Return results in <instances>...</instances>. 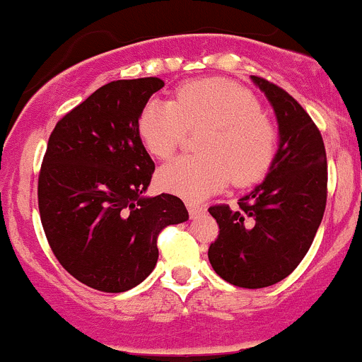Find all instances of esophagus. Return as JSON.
I'll use <instances>...</instances> for the list:
<instances>
[{"mask_svg": "<svg viewBox=\"0 0 362 362\" xmlns=\"http://www.w3.org/2000/svg\"><path fill=\"white\" fill-rule=\"evenodd\" d=\"M186 207H188V213L192 218L199 216V214L204 211V206H200V204H195V202H189V200H186Z\"/></svg>", "mask_w": 362, "mask_h": 362, "instance_id": "obj_1", "label": "esophagus"}]
</instances>
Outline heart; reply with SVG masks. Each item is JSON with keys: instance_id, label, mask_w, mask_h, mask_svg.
I'll return each mask as SVG.
<instances>
[{"instance_id": "b5f03b06", "label": "heart", "mask_w": 362, "mask_h": 362, "mask_svg": "<svg viewBox=\"0 0 362 362\" xmlns=\"http://www.w3.org/2000/svg\"><path fill=\"white\" fill-rule=\"evenodd\" d=\"M188 128H206L199 141L202 156H180L156 174L167 193L202 200L230 182L248 186L271 169L278 132L262 114L259 100L223 78L192 81L176 89V98H153L139 114V137L155 158H169Z\"/></svg>"}]
</instances>
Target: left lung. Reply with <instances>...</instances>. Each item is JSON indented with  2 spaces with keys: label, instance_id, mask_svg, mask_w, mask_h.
<instances>
[{
  "label": "left lung",
  "instance_id": "obj_1",
  "mask_svg": "<svg viewBox=\"0 0 362 362\" xmlns=\"http://www.w3.org/2000/svg\"><path fill=\"white\" fill-rule=\"evenodd\" d=\"M276 114L278 149L260 185L238 209L209 207L220 235L209 246L214 273L243 288H264L287 278L313 243L327 199L322 135L306 110L278 86L252 75Z\"/></svg>",
  "mask_w": 362,
  "mask_h": 362
}]
</instances>
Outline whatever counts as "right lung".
Instances as JSON below:
<instances>
[{"label":"right lung","instance_id":"1","mask_svg":"<svg viewBox=\"0 0 362 362\" xmlns=\"http://www.w3.org/2000/svg\"><path fill=\"white\" fill-rule=\"evenodd\" d=\"M158 77L114 81L58 121L38 177V209L61 266L88 287L124 292L151 274L156 238L188 220L177 197H146L155 162L139 137Z\"/></svg>","mask_w":362,"mask_h":362}]
</instances>
